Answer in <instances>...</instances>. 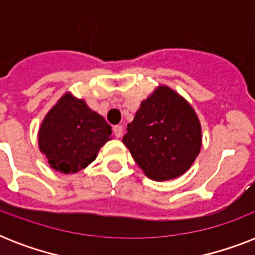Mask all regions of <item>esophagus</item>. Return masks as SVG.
<instances>
[{"mask_svg":"<svg viewBox=\"0 0 255 255\" xmlns=\"http://www.w3.org/2000/svg\"><path fill=\"white\" fill-rule=\"evenodd\" d=\"M112 131H114V135H115L118 139L123 136V127H122V126H115V127L112 128Z\"/></svg>","mask_w":255,"mask_h":255,"instance_id":"34e87169","label":"esophagus"}]
</instances>
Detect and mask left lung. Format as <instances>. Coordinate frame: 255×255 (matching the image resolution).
<instances>
[{"label": "left lung", "instance_id": "left-lung-1", "mask_svg": "<svg viewBox=\"0 0 255 255\" xmlns=\"http://www.w3.org/2000/svg\"><path fill=\"white\" fill-rule=\"evenodd\" d=\"M124 145L145 176L172 180L189 169L201 149V124L188 102L159 86L127 126Z\"/></svg>", "mask_w": 255, "mask_h": 255}]
</instances>
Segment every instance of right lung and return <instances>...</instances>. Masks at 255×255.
<instances>
[{
    "instance_id": "1",
    "label": "right lung",
    "mask_w": 255,
    "mask_h": 255,
    "mask_svg": "<svg viewBox=\"0 0 255 255\" xmlns=\"http://www.w3.org/2000/svg\"><path fill=\"white\" fill-rule=\"evenodd\" d=\"M111 133L103 116L67 92L45 116L38 144L53 169L77 173L96 159Z\"/></svg>"
}]
</instances>
